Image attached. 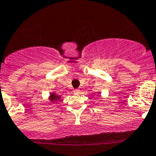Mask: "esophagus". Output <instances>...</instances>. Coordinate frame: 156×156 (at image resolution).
Segmentation results:
<instances>
[{
    "mask_svg": "<svg viewBox=\"0 0 156 156\" xmlns=\"http://www.w3.org/2000/svg\"><path fill=\"white\" fill-rule=\"evenodd\" d=\"M74 94H79L80 93V90L79 89H75L73 90Z\"/></svg>",
    "mask_w": 156,
    "mask_h": 156,
    "instance_id": "1",
    "label": "esophagus"
}]
</instances>
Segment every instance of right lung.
Instances as JSON below:
<instances>
[{"label": "right lung", "instance_id": "add662e5", "mask_svg": "<svg viewBox=\"0 0 156 156\" xmlns=\"http://www.w3.org/2000/svg\"><path fill=\"white\" fill-rule=\"evenodd\" d=\"M49 100L50 101V103H57V102L60 101L61 100V96L57 95L56 94V92H52L50 93V97H49Z\"/></svg>", "mask_w": 156, "mask_h": 156}]
</instances>
